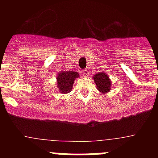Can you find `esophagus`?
<instances>
[{
	"mask_svg": "<svg viewBox=\"0 0 158 158\" xmlns=\"http://www.w3.org/2000/svg\"><path fill=\"white\" fill-rule=\"evenodd\" d=\"M81 73L84 77H89V70H88V69H83V70L81 71Z\"/></svg>",
	"mask_w": 158,
	"mask_h": 158,
	"instance_id": "1",
	"label": "esophagus"
}]
</instances>
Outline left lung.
<instances>
[{
  "mask_svg": "<svg viewBox=\"0 0 158 158\" xmlns=\"http://www.w3.org/2000/svg\"><path fill=\"white\" fill-rule=\"evenodd\" d=\"M93 79L96 85V88L101 93H107L110 91L111 86V82L109 77L106 74V73H99L93 76Z\"/></svg>",
  "mask_w": 158,
  "mask_h": 158,
  "instance_id": "8db88e82",
  "label": "left lung"
}]
</instances>
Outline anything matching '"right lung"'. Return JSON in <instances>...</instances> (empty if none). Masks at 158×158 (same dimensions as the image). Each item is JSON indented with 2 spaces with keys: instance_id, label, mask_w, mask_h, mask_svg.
Masks as SVG:
<instances>
[{
  "instance_id": "obj_1",
  "label": "right lung",
  "mask_w": 158,
  "mask_h": 158,
  "mask_svg": "<svg viewBox=\"0 0 158 158\" xmlns=\"http://www.w3.org/2000/svg\"><path fill=\"white\" fill-rule=\"evenodd\" d=\"M79 73L74 71H61L57 76V87L60 93H69L72 90L73 85Z\"/></svg>"
}]
</instances>
